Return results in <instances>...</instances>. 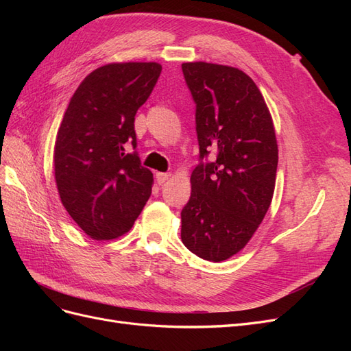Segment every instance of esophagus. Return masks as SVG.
Returning <instances> with one entry per match:
<instances>
[{
    "mask_svg": "<svg viewBox=\"0 0 351 351\" xmlns=\"http://www.w3.org/2000/svg\"><path fill=\"white\" fill-rule=\"evenodd\" d=\"M169 177H171V174H169V173H156V183L159 186H162L168 182Z\"/></svg>",
    "mask_w": 351,
    "mask_h": 351,
    "instance_id": "esophagus-1",
    "label": "esophagus"
}]
</instances>
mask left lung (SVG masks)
<instances>
[{
    "label": "left lung",
    "instance_id": "obj_1",
    "mask_svg": "<svg viewBox=\"0 0 351 351\" xmlns=\"http://www.w3.org/2000/svg\"><path fill=\"white\" fill-rule=\"evenodd\" d=\"M196 104L199 165L182 210V240L196 256L221 262L240 252L271 205L278 146L267 104L239 69L184 62ZM210 150L217 158L207 161Z\"/></svg>",
    "mask_w": 351,
    "mask_h": 351
}]
</instances>
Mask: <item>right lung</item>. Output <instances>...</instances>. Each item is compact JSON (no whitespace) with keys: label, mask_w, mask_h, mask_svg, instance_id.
Here are the masks:
<instances>
[{"label":"right lung","mask_w":351,"mask_h":351,"mask_svg":"<svg viewBox=\"0 0 351 351\" xmlns=\"http://www.w3.org/2000/svg\"><path fill=\"white\" fill-rule=\"evenodd\" d=\"M161 70L158 62L102 66L84 77L62 117L54 147L58 193L95 240L129 231L151 196L154 176L136 151L134 115ZM129 144L132 154L125 152Z\"/></svg>","instance_id":"right-lung-1"}]
</instances>
